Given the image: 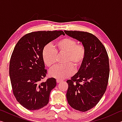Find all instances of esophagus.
<instances>
[{"label": "esophagus", "instance_id": "obj_1", "mask_svg": "<svg viewBox=\"0 0 122 122\" xmlns=\"http://www.w3.org/2000/svg\"><path fill=\"white\" fill-rule=\"evenodd\" d=\"M56 82H57V83H60V82H61L62 81H61V80H56Z\"/></svg>", "mask_w": 122, "mask_h": 122}]
</instances>
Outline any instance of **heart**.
Returning a JSON list of instances; mask_svg holds the SVG:
<instances>
[{"label":"heart","mask_w":122,"mask_h":122,"mask_svg":"<svg viewBox=\"0 0 122 122\" xmlns=\"http://www.w3.org/2000/svg\"><path fill=\"white\" fill-rule=\"evenodd\" d=\"M56 50L50 45L43 49L42 57L47 67H51L56 63L57 53L66 54L64 66H56L49 71L50 76L59 80H63L71 76L74 73V66L78 68L83 62L86 50L83 45L77 44L75 40L70 38L61 39L56 43Z\"/></svg>","instance_id":"1"}]
</instances>
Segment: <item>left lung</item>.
Listing matches in <instances>:
<instances>
[{
  "label": "left lung",
  "mask_w": 122,
  "mask_h": 122,
  "mask_svg": "<svg viewBox=\"0 0 122 122\" xmlns=\"http://www.w3.org/2000/svg\"><path fill=\"white\" fill-rule=\"evenodd\" d=\"M85 47L83 62L75 75L67 81L66 97L71 108L82 112L97 104L106 92L109 76V57L102 42L92 34L77 30H65Z\"/></svg>",
  "instance_id": "8db88e82"
}]
</instances>
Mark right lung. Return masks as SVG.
I'll use <instances>...</instances> for the list:
<instances>
[{
  "label": "right lung",
  "mask_w": 122,
  "mask_h": 122,
  "mask_svg": "<svg viewBox=\"0 0 122 122\" xmlns=\"http://www.w3.org/2000/svg\"><path fill=\"white\" fill-rule=\"evenodd\" d=\"M62 34L65 35L62 30L31 32L22 36L14 47L9 67L12 88L16 101L28 110L46 106L56 86L53 77L41 82L47 74L42 52L46 45Z\"/></svg>",
  "instance_id": "1"
}]
</instances>
